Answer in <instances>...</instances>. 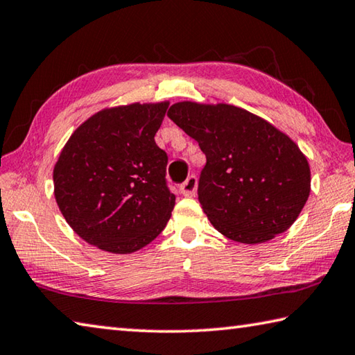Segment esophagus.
Listing matches in <instances>:
<instances>
[{"label": "esophagus", "instance_id": "1", "mask_svg": "<svg viewBox=\"0 0 355 355\" xmlns=\"http://www.w3.org/2000/svg\"><path fill=\"white\" fill-rule=\"evenodd\" d=\"M196 187H198V181H196V176H189L185 179V182L181 185V193L184 196H193L196 193Z\"/></svg>", "mask_w": 355, "mask_h": 355}]
</instances>
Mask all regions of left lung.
Returning a JSON list of instances; mask_svg holds the SVG:
<instances>
[{"label": "left lung", "instance_id": "left-lung-1", "mask_svg": "<svg viewBox=\"0 0 355 355\" xmlns=\"http://www.w3.org/2000/svg\"><path fill=\"white\" fill-rule=\"evenodd\" d=\"M166 115L206 154L198 200L216 231L257 245L293 225L310 195V166L287 134L231 104L182 101Z\"/></svg>", "mask_w": 355, "mask_h": 355}]
</instances>
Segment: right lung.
<instances>
[{
    "instance_id": "obj_1",
    "label": "right lung",
    "mask_w": 355,
    "mask_h": 355,
    "mask_svg": "<svg viewBox=\"0 0 355 355\" xmlns=\"http://www.w3.org/2000/svg\"><path fill=\"white\" fill-rule=\"evenodd\" d=\"M168 101L103 109L65 143L54 165L55 202L87 243L130 254L164 231L174 207L168 155L155 145Z\"/></svg>"
}]
</instances>
